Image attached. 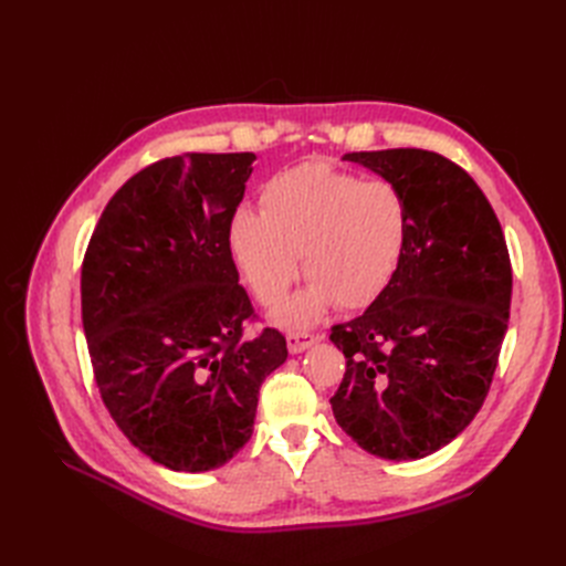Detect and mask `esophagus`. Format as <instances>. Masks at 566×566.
Masks as SVG:
<instances>
[{"label": "esophagus", "mask_w": 566, "mask_h": 566, "mask_svg": "<svg viewBox=\"0 0 566 566\" xmlns=\"http://www.w3.org/2000/svg\"><path fill=\"white\" fill-rule=\"evenodd\" d=\"M316 342H318V337H314L310 333H290L287 335V349H290V354H302L310 347H314Z\"/></svg>", "instance_id": "1"}]
</instances>
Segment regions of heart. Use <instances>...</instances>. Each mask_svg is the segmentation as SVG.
Returning <instances> with one entry per match:
<instances>
[{"instance_id": "b5f03b06", "label": "heart", "mask_w": 566, "mask_h": 566, "mask_svg": "<svg viewBox=\"0 0 566 566\" xmlns=\"http://www.w3.org/2000/svg\"><path fill=\"white\" fill-rule=\"evenodd\" d=\"M262 208L241 205L227 243L252 295L276 304L302 271L312 283L273 312L283 328H306L331 306L364 310L397 276L410 235L403 193L387 181H364L325 163L273 175Z\"/></svg>"}]
</instances>
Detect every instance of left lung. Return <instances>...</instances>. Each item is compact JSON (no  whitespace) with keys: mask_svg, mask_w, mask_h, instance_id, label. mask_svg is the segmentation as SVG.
Masks as SVG:
<instances>
[{"mask_svg":"<svg viewBox=\"0 0 566 566\" xmlns=\"http://www.w3.org/2000/svg\"><path fill=\"white\" fill-rule=\"evenodd\" d=\"M408 202L397 276L331 333L347 358L333 416L364 451L418 460L451 443L482 408L510 321L512 269L501 221L474 179L439 153H345Z\"/></svg>","mask_w":566,"mask_h":566,"instance_id":"1","label":"left lung"}]
</instances>
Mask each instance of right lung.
Here are the masks:
<instances>
[{"label": "right lung", "instance_id": "1", "mask_svg": "<svg viewBox=\"0 0 566 566\" xmlns=\"http://www.w3.org/2000/svg\"><path fill=\"white\" fill-rule=\"evenodd\" d=\"M254 153H191L134 175L108 200L82 264V325L123 434L175 472L221 468L252 437L285 337L243 339L252 316L227 243Z\"/></svg>", "mask_w": 566, "mask_h": 566}]
</instances>
